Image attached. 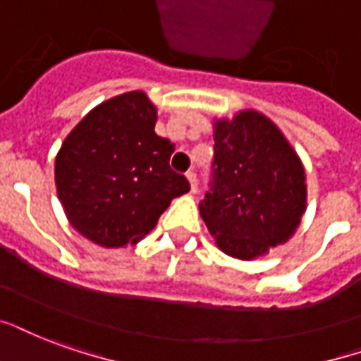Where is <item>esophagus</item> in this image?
I'll list each match as a JSON object with an SVG mask.
<instances>
[{
	"instance_id": "obj_1",
	"label": "esophagus",
	"mask_w": 361,
	"mask_h": 361,
	"mask_svg": "<svg viewBox=\"0 0 361 361\" xmlns=\"http://www.w3.org/2000/svg\"><path fill=\"white\" fill-rule=\"evenodd\" d=\"M186 178H188V183H190V192L192 194H196V190H197L196 173H194V171H188V173H186Z\"/></svg>"
}]
</instances>
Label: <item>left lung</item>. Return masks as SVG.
<instances>
[{"instance_id":"8db88e82","label":"left lung","mask_w":361,"mask_h":361,"mask_svg":"<svg viewBox=\"0 0 361 361\" xmlns=\"http://www.w3.org/2000/svg\"><path fill=\"white\" fill-rule=\"evenodd\" d=\"M213 139V184L200 215L222 253L253 261L299 228L305 167L280 127L257 110L215 119Z\"/></svg>"}]
</instances>
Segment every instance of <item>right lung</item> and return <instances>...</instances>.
I'll list each match as a JSON object with an SVG mask.
<instances>
[{
	"instance_id": "obj_1",
	"label": "right lung",
	"mask_w": 361,
	"mask_h": 361,
	"mask_svg": "<svg viewBox=\"0 0 361 361\" xmlns=\"http://www.w3.org/2000/svg\"><path fill=\"white\" fill-rule=\"evenodd\" d=\"M156 121L158 110L145 91L118 94L81 119L56 154L62 209L100 247L139 243L171 200L190 190L169 167L175 146L156 135Z\"/></svg>"
}]
</instances>
